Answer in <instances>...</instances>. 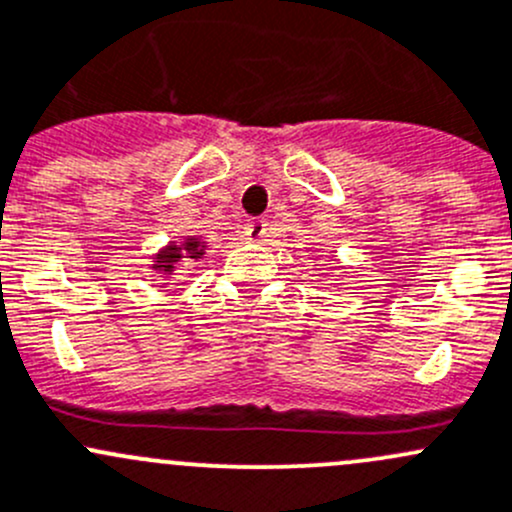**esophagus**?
Here are the masks:
<instances>
[{"instance_id":"1","label":"esophagus","mask_w":512,"mask_h":512,"mask_svg":"<svg viewBox=\"0 0 512 512\" xmlns=\"http://www.w3.org/2000/svg\"><path fill=\"white\" fill-rule=\"evenodd\" d=\"M245 235H247V240L260 242L267 235V220H262V218L250 220V223L245 225Z\"/></svg>"}]
</instances>
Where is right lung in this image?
Here are the masks:
<instances>
[{
	"label": "right lung",
	"instance_id": "add662e5",
	"mask_svg": "<svg viewBox=\"0 0 512 512\" xmlns=\"http://www.w3.org/2000/svg\"><path fill=\"white\" fill-rule=\"evenodd\" d=\"M206 242L201 235H186L181 242H169L164 245L157 255L152 257V270H157L159 277H171L179 270V265H184L188 260H198L201 255H206Z\"/></svg>",
	"mask_w": 512,
	"mask_h": 512
}]
</instances>
